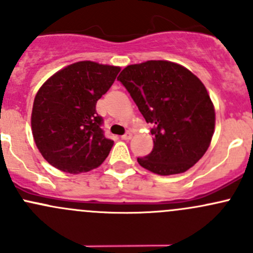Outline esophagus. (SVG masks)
Segmentation results:
<instances>
[{
	"instance_id": "esophagus-1",
	"label": "esophagus",
	"mask_w": 253,
	"mask_h": 253,
	"mask_svg": "<svg viewBox=\"0 0 253 253\" xmlns=\"http://www.w3.org/2000/svg\"><path fill=\"white\" fill-rule=\"evenodd\" d=\"M121 138L122 139H124V141H128V139H131L132 138V133H131V132H126V133H125L124 134V136H122L121 137Z\"/></svg>"
}]
</instances>
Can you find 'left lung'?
I'll use <instances>...</instances> for the list:
<instances>
[{"instance_id":"8db88e82","label":"left lung","mask_w":253,"mask_h":253,"mask_svg":"<svg viewBox=\"0 0 253 253\" xmlns=\"http://www.w3.org/2000/svg\"><path fill=\"white\" fill-rule=\"evenodd\" d=\"M117 81L153 125L154 147L137 158L141 167L163 176L181 174L205 155L215 112L206 86L192 72L169 61H147L127 66Z\"/></svg>"}]
</instances>
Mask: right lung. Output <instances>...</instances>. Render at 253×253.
I'll use <instances>...</instances> for the list:
<instances>
[{"label": "right lung", "mask_w": 253, "mask_h": 253, "mask_svg": "<svg viewBox=\"0 0 253 253\" xmlns=\"http://www.w3.org/2000/svg\"><path fill=\"white\" fill-rule=\"evenodd\" d=\"M120 67L81 61L50 77L35 95L32 131L45 160L61 171L98 168L114 141L106 138L96 101L110 89Z\"/></svg>", "instance_id": "1"}]
</instances>
